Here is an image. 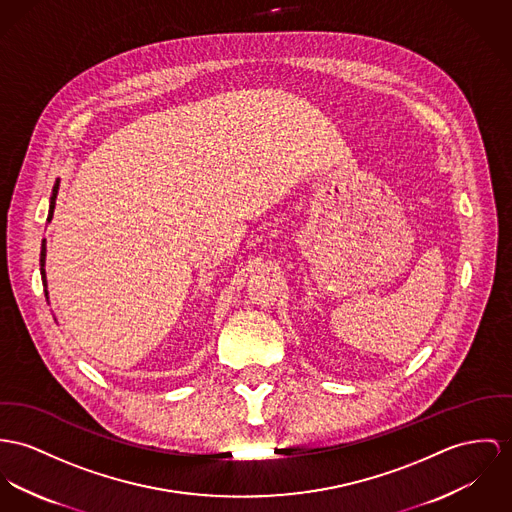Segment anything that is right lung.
Segmentation results:
<instances>
[{"instance_id":"add662e5","label":"right lung","mask_w":512,"mask_h":512,"mask_svg":"<svg viewBox=\"0 0 512 512\" xmlns=\"http://www.w3.org/2000/svg\"><path fill=\"white\" fill-rule=\"evenodd\" d=\"M58 187H60V181H56V185H54V189H52V197H50V210H48V218H46V222H50V220H52V214H54V206H56V197H58ZM44 261H46V241L42 239V247H40V276H42V286H46ZM44 296L48 298V290H44Z\"/></svg>"}]
</instances>
